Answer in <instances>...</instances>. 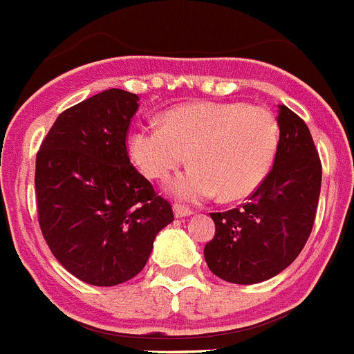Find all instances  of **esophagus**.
Returning a JSON list of instances; mask_svg holds the SVG:
<instances>
[{"label": "esophagus", "mask_w": 354, "mask_h": 354, "mask_svg": "<svg viewBox=\"0 0 354 354\" xmlns=\"http://www.w3.org/2000/svg\"><path fill=\"white\" fill-rule=\"evenodd\" d=\"M174 214H175V217H190L192 214H194V210H192V208H186V206H183V205H174Z\"/></svg>", "instance_id": "esophagus-1"}]
</instances>
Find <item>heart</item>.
<instances>
[{"instance_id":"1","label":"heart","mask_w":354,"mask_h":354,"mask_svg":"<svg viewBox=\"0 0 354 354\" xmlns=\"http://www.w3.org/2000/svg\"><path fill=\"white\" fill-rule=\"evenodd\" d=\"M278 144V120L267 107L194 102L164 113L162 128L140 126L131 131L128 153L146 177L157 180L190 157L194 164L168 185L177 199L201 203L221 194L225 201H236L267 179Z\"/></svg>"}]
</instances>
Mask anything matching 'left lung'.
<instances>
[{
    "mask_svg": "<svg viewBox=\"0 0 354 354\" xmlns=\"http://www.w3.org/2000/svg\"><path fill=\"white\" fill-rule=\"evenodd\" d=\"M278 126V151L267 179L239 208L210 214L216 236L206 243V265L230 283H259L285 270L315 225L320 157L307 124L287 106H279Z\"/></svg>",
    "mask_w": 354,
    "mask_h": 354,
    "instance_id": "obj_1",
    "label": "left lung"
}]
</instances>
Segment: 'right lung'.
I'll use <instances>...</instances> for the list:
<instances>
[{"instance_id": "add662e5", "label": "right lung", "mask_w": 354, "mask_h": 354, "mask_svg": "<svg viewBox=\"0 0 354 354\" xmlns=\"http://www.w3.org/2000/svg\"><path fill=\"white\" fill-rule=\"evenodd\" d=\"M138 97L107 89L56 118L36 155L38 221L50 252L97 287L135 278L171 206L129 162L126 135Z\"/></svg>"}]
</instances>
